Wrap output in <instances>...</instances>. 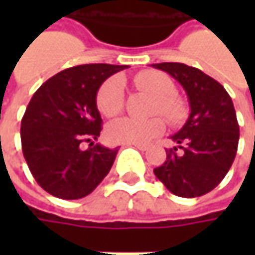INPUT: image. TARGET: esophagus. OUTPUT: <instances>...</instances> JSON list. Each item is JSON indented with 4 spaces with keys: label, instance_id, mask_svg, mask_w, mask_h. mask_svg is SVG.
<instances>
[{
    "label": "esophagus",
    "instance_id": "34e87169",
    "mask_svg": "<svg viewBox=\"0 0 255 255\" xmlns=\"http://www.w3.org/2000/svg\"><path fill=\"white\" fill-rule=\"evenodd\" d=\"M130 146H134L136 149H139V150H146L147 149V146L146 144H130Z\"/></svg>",
    "mask_w": 255,
    "mask_h": 255
}]
</instances>
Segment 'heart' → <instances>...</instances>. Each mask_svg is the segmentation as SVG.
<instances>
[{
	"mask_svg": "<svg viewBox=\"0 0 255 255\" xmlns=\"http://www.w3.org/2000/svg\"><path fill=\"white\" fill-rule=\"evenodd\" d=\"M134 85L156 98L152 112L160 113L173 125L184 121L187 106L176 95V86L169 75L160 71H144L133 79ZM96 106L106 118H113L123 111L125 106V82L119 76L106 79L96 93ZM164 130V122L160 118L146 121L122 118L113 121L106 128L109 140L123 144H146Z\"/></svg>",
	"mask_w": 255,
	"mask_h": 255,
	"instance_id": "obj_1",
	"label": "heart"
}]
</instances>
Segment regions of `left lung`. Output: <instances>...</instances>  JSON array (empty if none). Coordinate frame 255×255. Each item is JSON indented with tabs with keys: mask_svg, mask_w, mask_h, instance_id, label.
<instances>
[{
	"mask_svg": "<svg viewBox=\"0 0 255 255\" xmlns=\"http://www.w3.org/2000/svg\"><path fill=\"white\" fill-rule=\"evenodd\" d=\"M174 78L187 93L190 115L171 136L166 162L154 174L179 197H199L219 186L234 162L240 129L230 95L200 69L179 62L153 64Z\"/></svg>",
	"mask_w": 255,
	"mask_h": 255,
	"instance_id": "left-lung-1",
	"label": "left lung"
}]
</instances>
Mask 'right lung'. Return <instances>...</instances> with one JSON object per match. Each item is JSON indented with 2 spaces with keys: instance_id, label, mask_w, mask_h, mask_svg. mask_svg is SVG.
<instances>
[{
  "instance_id": "right-lung-1",
  "label": "right lung",
  "mask_w": 255,
  "mask_h": 255,
  "mask_svg": "<svg viewBox=\"0 0 255 255\" xmlns=\"http://www.w3.org/2000/svg\"><path fill=\"white\" fill-rule=\"evenodd\" d=\"M128 65L86 64L68 68L34 93L21 122V143L36 183L55 197L91 194L112 167L118 149L81 143L98 139L102 118L96 106L101 85Z\"/></svg>"
}]
</instances>
